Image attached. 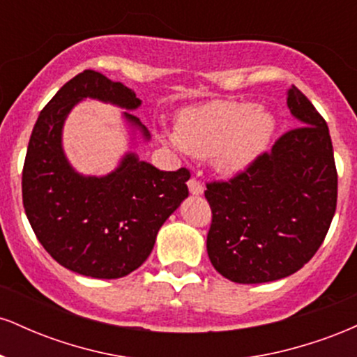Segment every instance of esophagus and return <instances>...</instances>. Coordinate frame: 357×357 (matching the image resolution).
<instances>
[{
	"mask_svg": "<svg viewBox=\"0 0 357 357\" xmlns=\"http://www.w3.org/2000/svg\"><path fill=\"white\" fill-rule=\"evenodd\" d=\"M188 188H190L191 195H195V196L203 195V191H204L203 183L198 181V179H196V178H191L190 181H188Z\"/></svg>",
	"mask_w": 357,
	"mask_h": 357,
	"instance_id": "esophagus-1",
	"label": "esophagus"
}]
</instances>
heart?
I'll return each instance as SVG.
<instances>
[{
  "mask_svg": "<svg viewBox=\"0 0 357 357\" xmlns=\"http://www.w3.org/2000/svg\"><path fill=\"white\" fill-rule=\"evenodd\" d=\"M275 121L250 102L215 100L181 110L174 132L159 130L162 142L199 159H210L220 171L247 167L272 137Z\"/></svg>",
  "mask_w": 357,
  "mask_h": 357,
  "instance_id": "heart-1",
  "label": "heart"
}]
</instances>
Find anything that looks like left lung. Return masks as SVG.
<instances>
[{"label": "left lung", "mask_w": 357, "mask_h": 357, "mask_svg": "<svg viewBox=\"0 0 357 357\" xmlns=\"http://www.w3.org/2000/svg\"><path fill=\"white\" fill-rule=\"evenodd\" d=\"M287 105L302 126L287 130L227 181L206 183L211 225L206 250L216 272L264 284L301 270L329 231L337 171L329 127L297 87Z\"/></svg>", "instance_id": "8db88e82"}]
</instances>
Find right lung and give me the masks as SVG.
Wrapping results in <instances>:
<instances>
[{
	"mask_svg": "<svg viewBox=\"0 0 357 357\" xmlns=\"http://www.w3.org/2000/svg\"><path fill=\"white\" fill-rule=\"evenodd\" d=\"M87 97L130 110L141 105L132 90L96 70L68 80L36 119L23 166V206L36 238L61 267L121 278L151 255L159 228L188 196L191 174L186 167L159 171L132 153L104 178L75 173L61 149V127ZM124 116L149 139L136 116Z\"/></svg>",
	"mask_w": 357,
	"mask_h": 357,
	"instance_id": "add662e5",
	"label": "right lung"
}]
</instances>
